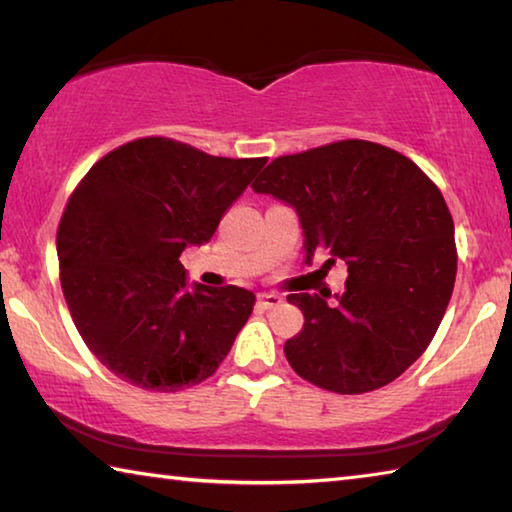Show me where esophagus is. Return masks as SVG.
<instances>
[{
    "label": "esophagus",
    "instance_id": "34e87169",
    "mask_svg": "<svg viewBox=\"0 0 512 512\" xmlns=\"http://www.w3.org/2000/svg\"><path fill=\"white\" fill-rule=\"evenodd\" d=\"M257 302L264 309H273V307H280L282 305V296H277V293H259Z\"/></svg>",
    "mask_w": 512,
    "mask_h": 512
}]
</instances>
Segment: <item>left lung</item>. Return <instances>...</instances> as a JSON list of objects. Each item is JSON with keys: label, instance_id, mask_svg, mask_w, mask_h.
Segmentation results:
<instances>
[{"label": "left lung", "instance_id": "obj_1", "mask_svg": "<svg viewBox=\"0 0 512 512\" xmlns=\"http://www.w3.org/2000/svg\"><path fill=\"white\" fill-rule=\"evenodd\" d=\"M253 192L296 210L307 264L325 250L327 266H348L334 302L289 296L305 314L284 343L291 368L341 395L391 384L427 350L454 291V221L440 189L402 153L343 140L273 160Z\"/></svg>", "mask_w": 512, "mask_h": 512}]
</instances>
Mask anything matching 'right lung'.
Masks as SVG:
<instances>
[{
    "mask_svg": "<svg viewBox=\"0 0 512 512\" xmlns=\"http://www.w3.org/2000/svg\"><path fill=\"white\" fill-rule=\"evenodd\" d=\"M264 164L144 137L81 180L58 225L60 284L85 345L112 375L160 393L214 375L255 293L189 284L180 255L212 239Z\"/></svg>",
    "mask_w": 512,
    "mask_h": 512,
    "instance_id": "obj_1",
    "label": "right lung"
}]
</instances>
